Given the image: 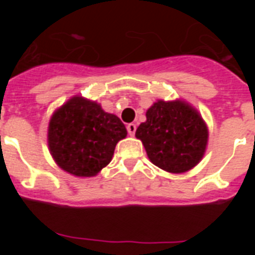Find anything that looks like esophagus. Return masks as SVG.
Here are the masks:
<instances>
[{"label":"esophagus","instance_id":"esophagus-1","mask_svg":"<svg viewBox=\"0 0 255 255\" xmlns=\"http://www.w3.org/2000/svg\"><path fill=\"white\" fill-rule=\"evenodd\" d=\"M126 129H128V132L132 136V135L135 134V130H136V125H135V124H128V125H126Z\"/></svg>","mask_w":255,"mask_h":255}]
</instances>
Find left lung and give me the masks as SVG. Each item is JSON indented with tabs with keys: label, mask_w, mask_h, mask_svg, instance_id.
Here are the masks:
<instances>
[{
	"label": "left lung",
	"mask_w": 255,
	"mask_h": 255,
	"mask_svg": "<svg viewBox=\"0 0 255 255\" xmlns=\"http://www.w3.org/2000/svg\"><path fill=\"white\" fill-rule=\"evenodd\" d=\"M145 116L135 136L153 164L167 172L182 173L202 161L209 134L197 108L184 100H158Z\"/></svg>",
	"instance_id": "left-lung-1"
}]
</instances>
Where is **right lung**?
I'll return each mask as SVG.
<instances>
[{
  "instance_id": "obj_1",
  "label": "right lung",
  "mask_w": 255,
  "mask_h": 255,
  "mask_svg": "<svg viewBox=\"0 0 255 255\" xmlns=\"http://www.w3.org/2000/svg\"><path fill=\"white\" fill-rule=\"evenodd\" d=\"M128 131L119 117L96 101L71 97L51 116L47 143L58 167L76 177H93L114 157Z\"/></svg>"
}]
</instances>
